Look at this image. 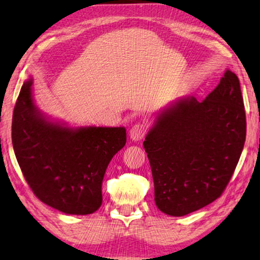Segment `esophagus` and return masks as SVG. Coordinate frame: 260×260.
I'll use <instances>...</instances> for the list:
<instances>
[{
    "mask_svg": "<svg viewBox=\"0 0 260 260\" xmlns=\"http://www.w3.org/2000/svg\"><path fill=\"white\" fill-rule=\"evenodd\" d=\"M145 134H146V125L144 123H137L135 124L130 130V138L137 142V140H140L144 138Z\"/></svg>",
    "mask_w": 260,
    "mask_h": 260,
    "instance_id": "34e87169",
    "label": "esophagus"
}]
</instances>
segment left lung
Here are the masks:
<instances>
[{
    "label": "left lung",
    "mask_w": 260,
    "mask_h": 260,
    "mask_svg": "<svg viewBox=\"0 0 260 260\" xmlns=\"http://www.w3.org/2000/svg\"><path fill=\"white\" fill-rule=\"evenodd\" d=\"M245 133L240 82L230 70L202 102L186 95L163 108L143 144L156 207L181 217L219 198L238 166Z\"/></svg>",
    "instance_id": "8db88e82"
}]
</instances>
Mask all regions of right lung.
<instances>
[{
	"mask_svg": "<svg viewBox=\"0 0 260 260\" xmlns=\"http://www.w3.org/2000/svg\"><path fill=\"white\" fill-rule=\"evenodd\" d=\"M33 79L22 84L12 116V145L27 184L43 203L67 215L102 206V185L113 156L126 143L125 127L53 122L35 106Z\"/></svg>",
	"mask_w": 260,
	"mask_h": 260,
	"instance_id": "1",
	"label": "right lung"
}]
</instances>
